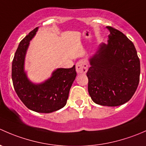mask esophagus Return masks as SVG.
Returning a JSON list of instances; mask_svg holds the SVG:
<instances>
[{"label":"esophagus","instance_id":"34e87169","mask_svg":"<svg viewBox=\"0 0 146 146\" xmlns=\"http://www.w3.org/2000/svg\"><path fill=\"white\" fill-rule=\"evenodd\" d=\"M88 70V64L86 61H79L76 64V71L78 74H85Z\"/></svg>","mask_w":146,"mask_h":146}]
</instances>
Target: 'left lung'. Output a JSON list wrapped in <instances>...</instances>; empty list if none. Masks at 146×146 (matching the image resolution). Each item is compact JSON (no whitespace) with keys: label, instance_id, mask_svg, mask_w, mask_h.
<instances>
[{"label":"left lung","instance_id":"left-lung-1","mask_svg":"<svg viewBox=\"0 0 146 146\" xmlns=\"http://www.w3.org/2000/svg\"><path fill=\"white\" fill-rule=\"evenodd\" d=\"M106 27L110 31L108 43H100L89 58L88 91L96 104L115 107L128 102L136 92L140 60L133 43L122 32Z\"/></svg>","mask_w":146,"mask_h":146}]
</instances>
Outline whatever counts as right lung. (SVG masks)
<instances>
[{
    "label": "right lung",
    "mask_w": 146,
    "mask_h": 146,
    "mask_svg": "<svg viewBox=\"0 0 146 146\" xmlns=\"http://www.w3.org/2000/svg\"><path fill=\"white\" fill-rule=\"evenodd\" d=\"M38 29V27L34 29L19 43L12 64V79L18 97L29 109L40 113H50L66 105L76 72L74 65L69 69H56L50 78L41 83L29 80L25 70V58L30 40Z\"/></svg>",
    "instance_id": "obj_1"
}]
</instances>
